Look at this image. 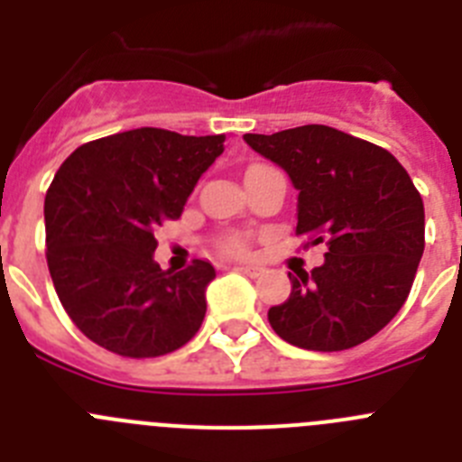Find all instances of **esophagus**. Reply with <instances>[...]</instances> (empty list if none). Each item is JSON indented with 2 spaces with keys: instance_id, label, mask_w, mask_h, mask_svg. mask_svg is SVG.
<instances>
[{
  "instance_id": "esophagus-1",
  "label": "esophagus",
  "mask_w": 462,
  "mask_h": 462,
  "mask_svg": "<svg viewBox=\"0 0 462 462\" xmlns=\"http://www.w3.org/2000/svg\"><path fill=\"white\" fill-rule=\"evenodd\" d=\"M234 271L245 273V275H250V277H256L261 273V268L259 266H247V263H240V266H234Z\"/></svg>"
}]
</instances>
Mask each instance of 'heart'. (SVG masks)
I'll return each mask as SVG.
<instances>
[{"instance_id": "b5f03b06", "label": "heart", "mask_w": 462, "mask_h": 462, "mask_svg": "<svg viewBox=\"0 0 462 462\" xmlns=\"http://www.w3.org/2000/svg\"><path fill=\"white\" fill-rule=\"evenodd\" d=\"M226 250H228V252H243V250H245L243 240H238V238L226 240Z\"/></svg>"}]
</instances>
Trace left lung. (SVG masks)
<instances>
[{"mask_svg": "<svg viewBox=\"0 0 462 462\" xmlns=\"http://www.w3.org/2000/svg\"><path fill=\"white\" fill-rule=\"evenodd\" d=\"M243 138L289 175L298 234L328 245L310 275L289 273L291 293L268 310L273 330L312 352L370 340L407 300L423 254L426 215L407 171L389 150L326 125Z\"/></svg>", "mask_w": 462, "mask_h": 462, "instance_id": "1", "label": "left lung"}]
</instances>
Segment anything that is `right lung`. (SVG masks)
<instances>
[{"label": "right lung", "mask_w": 462, "mask_h": 462, "mask_svg": "<svg viewBox=\"0 0 462 462\" xmlns=\"http://www.w3.org/2000/svg\"><path fill=\"white\" fill-rule=\"evenodd\" d=\"M226 136H182L141 126L85 143L46 194V259L71 321L120 356L175 352L206 317L215 268L196 259L180 273L154 261V228L178 219Z\"/></svg>", "instance_id": "right-lung-1"}]
</instances>
